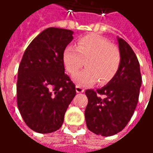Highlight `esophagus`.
<instances>
[{
    "mask_svg": "<svg viewBox=\"0 0 153 153\" xmlns=\"http://www.w3.org/2000/svg\"><path fill=\"white\" fill-rule=\"evenodd\" d=\"M84 88L82 87H80L78 85H76V91L77 92V93H82V92H84Z\"/></svg>",
    "mask_w": 153,
    "mask_h": 153,
    "instance_id": "obj_1",
    "label": "esophagus"
}]
</instances>
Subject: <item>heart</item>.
I'll return each instance as SVG.
<instances>
[{
    "instance_id": "heart-1",
    "label": "heart",
    "mask_w": 153,
    "mask_h": 153,
    "mask_svg": "<svg viewBox=\"0 0 153 153\" xmlns=\"http://www.w3.org/2000/svg\"><path fill=\"white\" fill-rule=\"evenodd\" d=\"M62 60L70 74L76 73L85 62L87 68L75 75L73 80L80 86H88L98 80L104 84L113 78L120 65V54L107 39L92 34L79 38L76 47L67 46Z\"/></svg>"
}]
</instances>
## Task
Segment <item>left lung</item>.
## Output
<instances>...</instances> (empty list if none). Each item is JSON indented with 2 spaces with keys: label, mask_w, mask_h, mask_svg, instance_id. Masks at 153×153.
Listing matches in <instances>:
<instances>
[{
  "label": "left lung",
  "mask_w": 153,
  "mask_h": 153,
  "mask_svg": "<svg viewBox=\"0 0 153 153\" xmlns=\"http://www.w3.org/2000/svg\"><path fill=\"white\" fill-rule=\"evenodd\" d=\"M117 41L121 61L114 77L100 89L85 91L88 98L85 110L87 128L103 137L117 134L127 126L138 102L142 85L137 56L127 42Z\"/></svg>",
  "instance_id": "obj_1"
}]
</instances>
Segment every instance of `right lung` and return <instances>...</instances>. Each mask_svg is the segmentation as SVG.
I'll use <instances>...</instances> for the list:
<instances>
[{
  "mask_svg": "<svg viewBox=\"0 0 153 153\" xmlns=\"http://www.w3.org/2000/svg\"><path fill=\"white\" fill-rule=\"evenodd\" d=\"M73 31L49 27L25 51L18 68L17 106L26 124L39 133H50L62 125L76 96L75 84L65 74L63 51Z\"/></svg>",
  "mask_w": 153,
  "mask_h": 153,
  "instance_id": "obj_1",
  "label": "right lung"
}]
</instances>
